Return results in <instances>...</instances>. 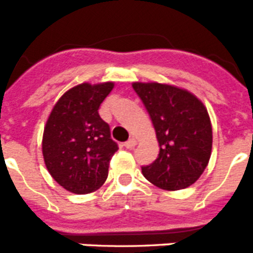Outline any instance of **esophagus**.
Returning a JSON list of instances; mask_svg holds the SVG:
<instances>
[{
  "label": "esophagus",
  "instance_id": "esophagus-1",
  "mask_svg": "<svg viewBox=\"0 0 253 253\" xmlns=\"http://www.w3.org/2000/svg\"><path fill=\"white\" fill-rule=\"evenodd\" d=\"M135 144H137V140L134 139V138H130V139H129L128 142L124 143L125 148H128V149H130V148H133V147H135Z\"/></svg>",
  "mask_w": 253,
  "mask_h": 253
}]
</instances>
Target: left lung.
I'll use <instances>...</instances> for the list:
<instances>
[{
  "label": "left lung",
  "mask_w": 253,
  "mask_h": 253,
  "mask_svg": "<svg viewBox=\"0 0 253 253\" xmlns=\"http://www.w3.org/2000/svg\"><path fill=\"white\" fill-rule=\"evenodd\" d=\"M149 113L160 144L158 158L142 173L167 191L186 189L198 180L213 146V129L207 107L194 93L158 82H134Z\"/></svg>",
  "instance_id": "left-lung-1"
}]
</instances>
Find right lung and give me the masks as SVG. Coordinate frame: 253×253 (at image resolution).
<instances>
[{"instance_id": "add662e5", "label": "right lung", "mask_w": 253, "mask_h": 253, "mask_svg": "<svg viewBox=\"0 0 253 253\" xmlns=\"http://www.w3.org/2000/svg\"><path fill=\"white\" fill-rule=\"evenodd\" d=\"M114 82L84 84L69 88L51 109L44 126L43 157L60 186L73 194H90L102 186L118 144L99 107Z\"/></svg>"}]
</instances>
